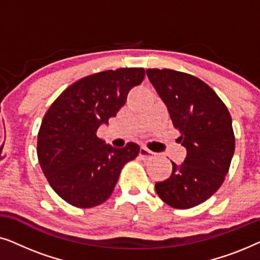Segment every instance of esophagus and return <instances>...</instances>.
<instances>
[{
  "label": "esophagus",
  "instance_id": "1",
  "mask_svg": "<svg viewBox=\"0 0 260 260\" xmlns=\"http://www.w3.org/2000/svg\"><path fill=\"white\" fill-rule=\"evenodd\" d=\"M140 157L143 158V159H148L152 157V151L149 150L145 147H141L140 148Z\"/></svg>",
  "mask_w": 260,
  "mask_h": 260
}]
</instances>
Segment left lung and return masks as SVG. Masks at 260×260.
<instances>
[{
  "label": "left lung",
  "mask_w": 260,
  "mask_h": 260,
  "mask_svg": "<svg viewBox=\"0 0 260 260\" xmlns=\"http://www.w3.org/2000/svg\"><path fill=\"white\" fill-rule=\"evenodd\" d=\"M147 76L187 150L183 163L172 162L169 179L156 182V193L174 208H191L211 198L225 180L236 148L232 118L218 94L199 78L168 69H149Z\"/></svg>",
  "instance_id": "1"
}]
</instances>
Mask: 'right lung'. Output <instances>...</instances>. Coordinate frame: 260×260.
Here are the masks:
<instances>
[{
    "instance_id": "obj_1",
    "label": "right lung",
    "mask_w": 260,
    "mask_h": 260,
    "mask_svg": "<svg viewBox=\"0 0 260 260\" xmlns=\"http://www.w3.org/2000/svg\"><path fill=\"white\" fill-rule=\"evenodd\" d=\"M143 69H118L91 74L66 88L46 112L38 135V158L48 183L60 198L79 208L108 200L120 170L140 145L113 148L97 130L125 104L142 83Z\"/></svg>"
}]
</instances>
